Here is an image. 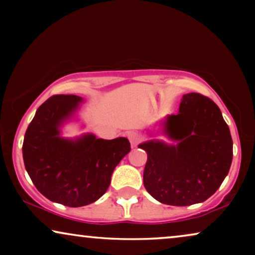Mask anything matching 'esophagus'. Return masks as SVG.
<instances>
[{
    "label": "esophagus",
    "instance_id": "obj_1",
    "mask_svg": "<svg viewBox=\"0 0 255 255\" xmlns=\"http://www.w3.org/2000/svg\"><path fill=\"white\" fill-rule=\"evenodd\" d=\"M128 140H130L132 146H137L139 142L141 141V139H142L141 135L139 134L138 132H135V131L130 132V133L128 134Z\"/></svg>",
    "mask_w": 255,
    "mask_h": 255
}]
</instances>
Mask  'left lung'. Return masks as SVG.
Segmentation results:
<instances>
[{
	"instance_id": "left-lung-1",
	"label": "left lung",
	"mask_w": 255,
	"mask_h": 255,
	"mask_svg": "<svg viewBox=\"0 0 255 255\" xmlns=\"http://www.w3.org/2000/svg\"><path fill=\"white\" fill-rule=\"evenodd\" d=\"M165 133L179 144L151 140L139 145L147 153L144 186L163 204L186 207L208 200L221 187L232 162L230 128L217 104L198 93L182 96L179 114L170 115Z\"/></svg>"
}]
</instances>
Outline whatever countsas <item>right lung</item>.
Listing matches in <instances>:
<instances>
[{
    "label": "right lung",
    "instance_id": "1",
    "mask_svg": "<svg viewBox=\"0 0 255 255\" xmlns=\"http://www.w3.org/2000/svg\"><path fill=\"white\" fill-rule=\"evenodd\" d=\"M81 101L76 95H53L45 101L23 141L24 165L37 189L71 208L99 200L109 188L115 167L131 149L127 138L104 140L88 134L73 141L59 137V125Z\"/></svg>",
    "mask_w": 255,
    "mask_h": 255
}]
</instances>
